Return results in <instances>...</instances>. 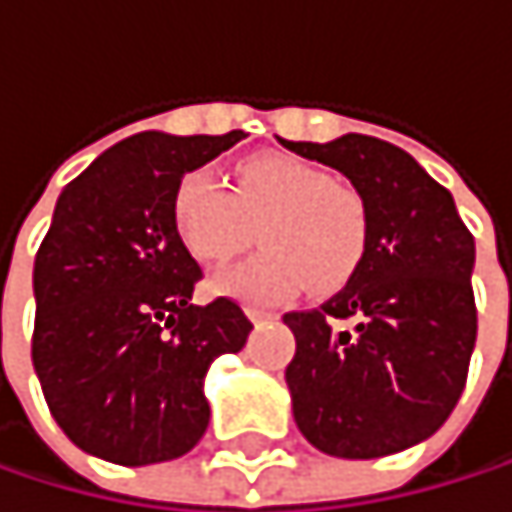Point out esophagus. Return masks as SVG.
<instances>
[{
	"instance_id": "1",
	"label": "esophagus",
	"mask_w": 512,
	"mask_h": 512,
	"mask_svg": "<svg viewBox=\"0 0 512 512\" xmlns=\"http://www.w3.org/2000/svg\"><path fill=\"white\" fill-rule=\"evenodd\" d=\"M247 317H250L253 323H265V320H274L277 314H271V311H262V308H247Z\"/></svg>"
}]
</instances>
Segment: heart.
Listing matches in <instances>:
<instances>
[{
	"mask_svg": "<svg viewBox=\"0 0 512 512\" xmlns=\"http://www.w3.org/2000/svg\"><path fill=\"white\" fill-rule=\"evenodd\" d=\"M173 225L198 262H225L253 241L262 253L213 277V290L241 302H280L302 287L326 296L345 287L366 256L363 198L332 173L290 152H259L228 173V192L204 170L173 195Z\"/></svg>",
	"mask_w": 512,
	"mask_h": 512,
	"instance_id": "b5f03b06",
	"label": "heart"
}]
</instances>
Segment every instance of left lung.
I'll list each match as a JSON object with an SVG mask.
<instances>
[{
  "instance_id": "8db88e82",
  "label": "left lung",
  "mask_w": 512,
  "mask_h": 512,
  "mask_svg": "<svg viewBox=\"0 0 512 512\" xmlns=\"http://www.w3.org/2000/svg\"><path fill=\"white\" fill-rule=\"evenodd\" d=\"M348 176L366 204V256L317 311H293V418L336 458H385L452 415L476 342L473 238L452 195L400 146L366 134L280 140Z\"/></svg>"
}]
</instances>
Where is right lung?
Listing matches in <instances>:
<instances>
[{
    "label": "right lung",
    "instance_id": "1",
    "mask_svg": "<svg viewBox=\"0 0 512 512\" xmlns=\"http://www.w3.org/2000/svg\"><path fill=\"white\" fill-rule=\"evenodd\" d=\"M244 140L134 134L60 192L36 253L33 366L54 421L88 455L143 467L198 446L204 378L247 345L232 299L192 305L201 268L176 235L186 173Z\"/></svg>",
    "mask_w": 512,
    "mask_h": 512
}]
</instances>
